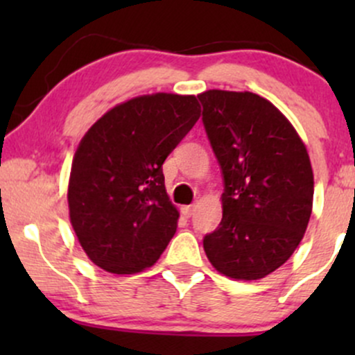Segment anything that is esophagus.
Instances as JSON below:
<instances>
[{"label":"esophagus","mask_w":355,"mask_h":355,"mask_svg":"<svg viewBox=\"0 0 355 355\" xmlns=\"http://www.w3.org/2000/svg\"><path fill=\"white\" fill-rule=\"evenodd\" d=\"M182 214L185 215L187 218H190L191 215L195 214V205H185V207H182Z\"/></svg>","instance_id":"1"}]
</instances>
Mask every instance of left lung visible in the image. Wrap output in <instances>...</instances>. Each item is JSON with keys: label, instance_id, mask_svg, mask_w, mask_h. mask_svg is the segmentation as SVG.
Masks as SVG:
<instances>
[{"label": "left lung", "instance_id": "1", "mask_svg": "<svg viewBox=\"0 0 355 355\" xmlns=\"http://www.w3.org/2000/svg\"><path fill=\"white\" fill-rule=\"evenodd\" d=\"M198 100L223 177L222 222L203 237V248L220 274L263 279L291 259L307 229V148L291 121L255 93L209 89Z\"/></svg>", "mask_w": 355, "mask_h": 355}]
</instances>
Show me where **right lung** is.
I'll list each match as a JSON object with an SVG mask.
<instances>
[{
    "mask_svg": "<svg viewBox=\"0 0 355 355\" xmlns=\"http://www.w3.org/2000/svg\"><path fill=\"white\" fill-rule=\"evenodd\" d=\"M200 118L193 95L155 93L116 105L81 138L68 207L95 266L135 274L153 266L177 232L178 210L162 165Z\"/></svg>",
    "mask_w": 355,
    "mask_h": 355,
    "instance_id": "right-lung-1",
    "label": "right lung"
}]
</instances>
